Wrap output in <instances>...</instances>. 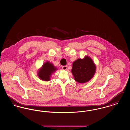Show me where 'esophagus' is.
Segmentation results:
<instances>
[{"label": "esophagus", "mask_w": 130, "mask_h": 130, "mask_svg": "<svg viewBox=\"0 0 130 130\" xmlns=\"http://www.w3.org/2000/svg\"><path fill=\"white\" fill-rule=\"evenodd\" d=\"M62 69L64 70H66L67 69V66H63L62 67Z\"/></svg>", "instance_id": "esophagus-1"}]
</instances>
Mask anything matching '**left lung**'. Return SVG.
Segmentation results:
<instances>
[{"mask_svg":"<svg viewBox=\"0 0 130 130\" xmlns=\"http://www.w3.org/2000/svg\"><path fill=\"white\" fill-rule=\"evenodd\" d=\"M96 71V66L88 56L83 59H77L73 62L71 72L74 79L79 83H84L93 78Z\"/></svg>","mask_w":130,"mask_h":130,"instance_id":"8db88e82","label":"left lung"}]
</instances>
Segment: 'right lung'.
<instances>
[{"instance_id":"right-lung-1","label":"right lung","mask_w":130,"mask_h":130,"mask_svg":"<svg viewBox=\"0 0 130 130\" xmlns=\"http://www.w3.org/2000/svg\"><path fill=\"white\" fill-rule=\"evenodd\" d=\"M56 70L57 68L52 63L47 61L44 63L42 67L38 70L37 73L38 76L42 80L48 81L50 80L52 74Z\"/></svg>"}]
</instances>
